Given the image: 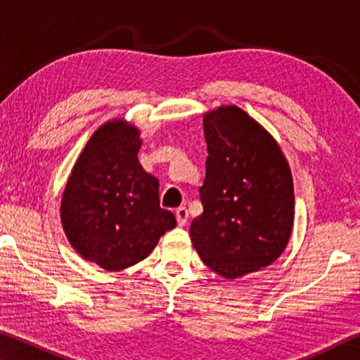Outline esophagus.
I'll use <instances>...</instances> for the list:
<instances>
[{"mask_svg": "<svg viewBox=\"0 0 360 360\" xmlns=\"http://www.w3.org/2000/svg\"><path fill=\"white\" fill-rule=\"evenodd\" d=\"M176 221H178V225H181V227H184L186 222H187V217H188V211L187 208H184V206H179L178 210H176Z\"/></svg>", "mask_w": 360, "mask_h": 360, "instance_id": "esophagus-1", "label": "esophagus"}]
</instances>
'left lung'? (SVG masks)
<instances>
[{"label": "left lung", "instance_id": "left-lung-1", "mask_svg": "<svg viewBox=\"0 0 360 360\" xmlns=\"http://www.w3.org/2000/svg\"><path fill=\"white\" fill-rule=\"evenodd\" d=\"M203 214L191 240L212 271L227 279L270 265L283 254L294 224V184L270 133L236 106L205 115Z\"/></svg>", "mask_w": 360, "mask_h": 360}]
</instances>
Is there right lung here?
Wrapping results in <instances>:
<instances>
[{
	"mask_svg": "<svg viewBox=\"0 0 360 360\" xmlns=\"http://www.w3.org/2000/svg\"><path fill=\"white\" fill-rule=\"evenodd\" d=\"M139 131L122 120L94 133L72 168L62 198V224L72 248L108 271L148 257L172 211L160 208L158 181L138 162Z\"/></svg>",
	"mask_w": 360,
	"mask_h": 360,
	"instance_id": "obj_1",
	"label": "right lung"
}]
</instances>
